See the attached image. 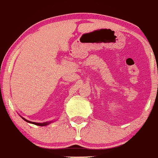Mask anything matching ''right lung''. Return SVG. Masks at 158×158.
I'll list each match as a JSON object with an SVG mask.
<instances>
[{"instance_id": "obj_1", "label": "right lung", "mask_w": 158, "mask_h": 158, "mask_svg": "<svg viewBox=\"0 0 158 158\" xmlns=\"http://www.w3.org/2000/svg\"><path fill=\"white\" fill-rule=\"evenodd\" d=\"M22 118L24 119L25 121H26V122L29 123H32V124H35V125H37V126H41V127H44V126H47L48 125V124L51 123V122H45V123H35V122H31V121H29L27 120V119H26L25 118H23V117H22Z\"/></svg>"}]
</instances>
